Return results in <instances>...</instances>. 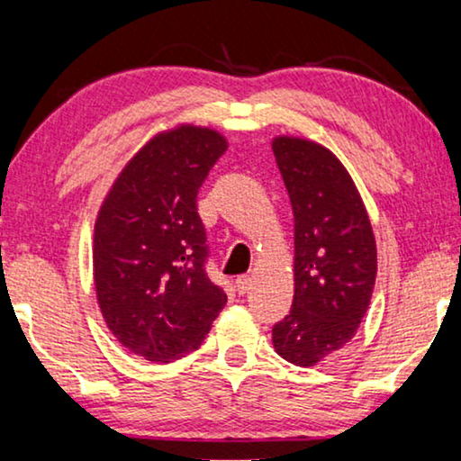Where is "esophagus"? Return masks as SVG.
<instances>
[{"mask_svg":"<svg viewBox=\"0 0 461 461\" xmlns=\"http://www.w3.org/2000/svg\"><path fill=\"white\" fill-rule=\"evenodd\" d=\"M252 286V277L250 276H238L236 277V288L240 294H246Z\"/></svg>","mask_w":461,"mask_h":461,"instance_id":"1","label":"esophagus"}]
</instances>
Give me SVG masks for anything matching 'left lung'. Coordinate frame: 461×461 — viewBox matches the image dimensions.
Returning <instances> with one entry per match:
<instances>
[{"mask_svg": "<svg viewBox=\"0 0 461 461\" xmlns=\"http://www.w3.org/2000/svg\"><path fill=\"white\" fill-rule=\"evenodd\" d=\"M294 215V301L276 353L313 367L353 339L369 307L378 255L366 204L345 165L317 141H271Z\"/></svg>", "mask_w": 461, "mask_h": 461, "instance_id": "8db88e82", "label": "left lung"}]
</instances>
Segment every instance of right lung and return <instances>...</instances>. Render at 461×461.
Wrapping results in <instances>:
<instances>
[{"label":"right lung","instance_id":"right-lung-1","mask_svg":"<svg viewBox=\"0 0 461 461\" xmlns=\"http://www.w3.org/2000/svg\"><path fill=\"white\" fill-rule=\"evenodd\" d=\"M228 150L211 127L177 125L146 141L110 185L94 228L104 321L138 357L171 363L203 345L228 296L209 280L200 185Z\"/></svg>","mask_w":461,"mask_h":461}]
</instances>
